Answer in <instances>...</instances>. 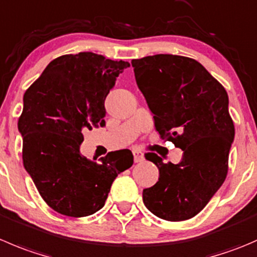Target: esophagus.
Listing matches in <instances>:
<instances>
[{
	"label": "esophagus",
	"instance_id": "1",
	"mask_svg": "<svg viewBox=\"0 0 257 257\" xmlns=\"http://www.w3.org/2000/svg\"><path fill=\"white\" fill-rule=\"evenodd\" d=\"M133 156H134V162L138 163V162H142L144 159L143 153H142L139 149H133Z\"/></svg>",
	"mask_w": 257,
	"mask_h": 257
}]
</instances>
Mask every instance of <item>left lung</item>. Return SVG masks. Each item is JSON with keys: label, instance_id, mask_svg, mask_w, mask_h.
Wrapping results in <instances>:
<instances>
[{"label": "left lung", "instance_id": "8db88e82", "mask_svg": "<svg viewBox=\"0 0 257 257\" xmlns=\"http://www.w3.org/2000/svg\"><path fill=\"white\" fill-rule=\"evenodd\" d=\"M132 66L154 114L156 131L183 151L178 164L146 153V159L158 167L159 178L143 189V202L159 218L189 220L205 208L227 176L235 137L228 95L191 57L158 54L132 60Z\"/></svg>", "mask_w": 257, "mask_h": 257}]
</instances>
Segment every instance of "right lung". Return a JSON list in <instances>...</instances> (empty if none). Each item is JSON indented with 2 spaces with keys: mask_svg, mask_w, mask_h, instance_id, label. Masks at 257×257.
I'll list each match as a JSON object with an SVG mask.
<instances>
[{
  "mask_svg": "<svg viewBox=\"0 0 257 257\" xmlns=\"http://www.w3.org/2000/svg\"><path fill=\"white\" fill-rule=\"evenodd\" d=\"M129 66L94 52L62 55L25 93L17 124L24 167L42 200L61 215L85 217L100 210L114 179L133 164L129 149L99 162L80 154L83 131L105 124L104 100Z\"/></svg>",
  "mask_w": 257,
  "mask_h": 257,
  "instance_id": "obj_1",
  "label": "right lung"
}]
</instances>
